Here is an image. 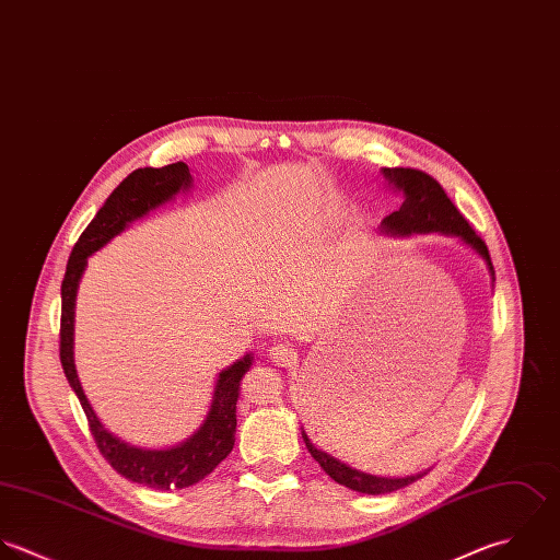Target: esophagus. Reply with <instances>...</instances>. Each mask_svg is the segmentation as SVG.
<instances>
[{"label": "esophagus", "instance_id": "obj_1", "mask_svg": "<svg viewBox=\"0 0 560 560\" xmlns=\"http://www.w3.org/2000/svg\"><path fill=\"white\" fill-rule=\"evenodd\" d=\"M269 359H271L276 365L291 368V365H295V361H298V352H295L291 346H287V343H273V346L269 348Z\"/></svg>", "mask_w": 560, "mask_h": 560}]
</instances>
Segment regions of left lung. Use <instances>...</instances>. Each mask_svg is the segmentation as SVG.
I'll return each mask as SVG.
<instances>
[{
  "instance_id": "8db88e82",
  "label": "left lung",
  "mask_w": 560,
  "mask_h": 560,
  "mask_svg": "<svg viewBox=\"0 0 560 560\" xmlns=\"http://www.w3.org/2000/svg\"><path fill=\"white\" fill-rule=\"evenodd\" d=\"M382 176L388 183V187L395 188L401 195L399 208L382 219V230L386 234L408 236V234L443 232V234H450V236H458L476 254H480V258L489 267L491 280H495L493 262H491V256H489V249H487L485 241L474 232L469 221L460 214V210L452 203L447 192L432 176H428L425 172H419V170H410V167H406V170L404 167H393V170L384 167ZM302 439H304L311 456L322 465V469L335 482H339V485H343L352 491H359V493H368V495L390 493V491H397L401 487L412 485L415 480H419L425 474V471H421L417 476H406V478L372 476V474L359 471V469L337 460L328 452L319 450L308 439L304 428H302Z\"/></svg>"
}]
</instances>
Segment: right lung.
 <instances>
[{
  "mask_svg": "<svg viewBox=\"0 0 560 560\" xmlns=\"http://www.w3.org/2000/svg\"><path fill=\"white\" fill-rule=\"evenodd\" d=\"M192 187V178L185 163H174L161 170L145 167L132 172L119 187L110 192L93 221L80 234L67 262V271L60 287V363L69 386L75 390L84 415L89 419L93 439L113 465V469L128 480L159 489H185L206 478L234 447L236 432V399L241 390V377L252 368L254 357L245 354L241 361L219 373L212 401L203 423L192 436L170 450H145L130 445L104 428L93 406L89 404L73 361V322H75V295L80 278L86 269V258L102 249L110 238L121 234L132 221L145 217L150 210L167 203L180 190Z\"/></svg>",
  "mask_w": 560,
  "mask_h": 560,
  "instance_id": "1",
  "label": "right lung"
}]
</instances>
